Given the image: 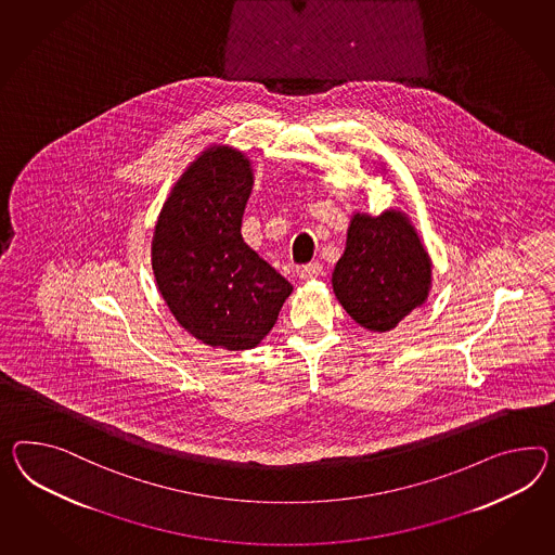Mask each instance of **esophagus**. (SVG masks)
<instances>
[{"label": "esophagus", "instance_id": "34e87169", "mask_svg": "<svg viewBox=\"0 0 555 555\" xmlns=\"http://www.w3.org/2000/svg\"><path fill=\"white\" fill-rule=\"evenodd\" d=\"M320 275H322V266H320V263H310V266H304V268L299 270V280H304V282L315 280V278H320Z\"/></svg>", "mask_w": 555, "mask_h": 555}]
</instances>
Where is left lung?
<instances>
[{"label":"left lung","mask_w":555,"mask_h":555,"mask_svg":"<svg viewBox=\"0 0 555 555\" xmlns=\"http://www.w3.org/2000/svg\"><path fill=\"white\" fill-rule=\"evenodd\" d=\"M433 263L409 217L356 214L332 287L356 324L370 332H388L428 298Z\"/></svg>","instance_id":"1"}]
</instances>
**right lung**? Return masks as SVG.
<instances>
[{
	"label": "right lung",
	"instance_id": "obj_1",
	"mask_svg": "<svg viewBox=\"0 0 555 555\" xmlns=\"http://www.w3.org/2000/svg\"><path fill=\"white\" fill-rule=\"evenodd\" d=\"M254 186L249 158L214 144L171 189L153 235V271L175 320L225 350H249L270 334L292 284L243 242Z\"/></svg>",
	"mask_w": 555,
	"mask_h": 555
}]
</instances>
